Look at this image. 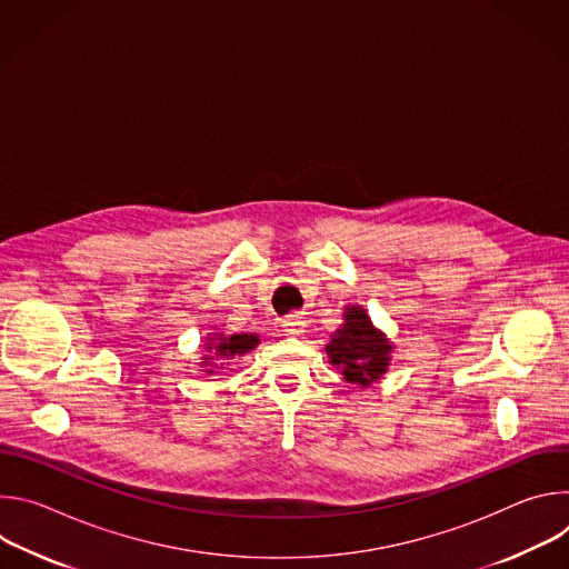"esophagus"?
<instances>
[{
    "mask_svg": "<svg viewBox=\"0 0 569 569\" xmlns=\"http://www.w3.org/2000/svg\"><path fill=\"white\" fill-rule=\"evenodd\" d=\"M283 331L286 333H292V336H299V333H303V329H306V321H303V317L301 315H290V317H286L283 319Z\"/></svg>",
    "mask_w": 569,
    "mask_h": 569,
    "instance_id": "obj_1",
    "label": "esophagus"
}]
</instances>
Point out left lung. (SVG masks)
Returning a JSON list of instances; mask_svg holds the SVG:
<instances>
[{"label": "left lung", "instance_id": "1", "mask_svg": "<svg viewBox=\"0 0 569 569\" xmlns=\"http://www.w3.org/2000/svg\"><path fill=\"white\" fill-rule=\"evenodd\" d=\"M391 345L371 327V319L362 308H347L345 323L327 345L331 362L353 385H369L378 380L389 365Z\"/></svg>", "mask_w": 569, "mask_h": 569}]
</instances>
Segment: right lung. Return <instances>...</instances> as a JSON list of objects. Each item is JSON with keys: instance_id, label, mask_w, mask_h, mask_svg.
<instances>
[{"instance_id": "add662e5", "label": "right lung", "mask_w": 569, "mask_h": 569, "mask_svg": "<svg viewBox=\"0 0 569 569\" xmlns=\"http://www.w3.org/2000/svg\"><path fill=\"white\" fill-rule=\"evenodd\" d=\"M259 345V338L257 336H250V333H242V336H231V338H218L216 340V360H231V358H236V356H242V353H248V351H252L254 347ZM209 349H211V345H209ZM207 362L211 360V358H204ZM209 373H211V369H209Z\"/></svg>"}]
</instances>
